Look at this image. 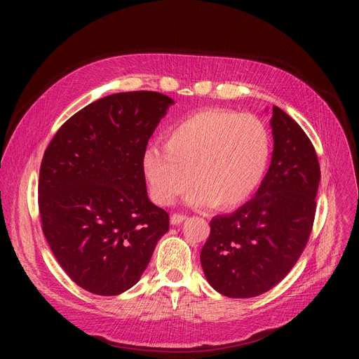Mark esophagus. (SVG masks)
<instances>
[{"label":"esophagus","instance_id":"34e87169","mask_svg":"<svg viewBox=\"0 0 359 359\" xmlns=\"http://www.w3.org/2000/svg\"><path fill=\"white\" fill-rule=\"evenodd\" d=\"M186 218H187V217L183 215V214H173L172 218H170V222H172L173 225H179V224H182Z\"/></svg>","mask_w":359,"mask_h":359}]
</instances>
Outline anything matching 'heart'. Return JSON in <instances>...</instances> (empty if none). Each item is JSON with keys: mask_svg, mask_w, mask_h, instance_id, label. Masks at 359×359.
<instances>
[{"mask_svg": "<svg viewBox=\"0 0 359 359\" xmlns=\"http://www.w3.org/2000/svg\"><path fill=\"white\" fill-rule=\"evenodd\" d=\"M271 140L266 126L250 113L208 109L183 118L164 135V147H148L142 173L158 205L186 194L196 205L231 210L249 201L266 175Z\"/></svg>", "mask_w": 359, "mask_h": 359, "instance_id": "b5f03b06", "label": "heart"}]
</instances>
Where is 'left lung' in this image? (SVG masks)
Segmentation results:
<instances>
[{
  "instance_id": "8db88e82",
  "label": "left lung",
  "mask_w": 359,
  "mask_h": 359,
  "mask_svg": "<svg viewBox=\"0 0 359 359\" xmlns=\"http://www.w3.org/2000/svg\"><path fill=\"white\" fill-rule=\"evenodd\" d=\"M272 161L253 199L214 217L201 252L206 280L230 298L269 291L294 268L309 241L320 165L306 132L273 106Z\"/></svg>"
}]
</instances>
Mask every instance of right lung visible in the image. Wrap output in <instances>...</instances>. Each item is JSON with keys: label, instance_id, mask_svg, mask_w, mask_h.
Listing matches in <instances>:
<instances>
[{"label": "right lung", "instance_id": "right-lung-1", "mask_svg": "<svg viewBox=\"0 0 359 359\" xmlns=\"http://www.w3.org/2000/svg\"><path fill=\"white\" fill-rule=\"evenodd\" d=\"M175 102L156 91L110 94L71 116L41 164L42 230L67 275L88 292L134 287L168 214L148 199L142 154Z\"/></svg>", "mask_w": 359, "mask_h": 359}]
</instances>
